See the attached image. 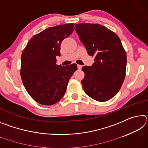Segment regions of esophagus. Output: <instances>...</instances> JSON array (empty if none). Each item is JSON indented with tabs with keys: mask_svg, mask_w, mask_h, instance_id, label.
<instances>
[{
	"mask_svg": "<svg viewBox=\"0 0 148 148\" xmlns=\"http://www.w3.org/2000/svg\"><path fill=\"white\" fill-rule=\"evenodd\" d=\"M77 69H78L79 70H80V69H82V65H79V64H77Z\"/></svg>",
	"mask_w": 148,
	"mask_h": 148,
	"instance_id": "34e87169",
	"label": "esophagus"
}]
</instances>
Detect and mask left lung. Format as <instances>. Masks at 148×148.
Returning a JSON list of instances; mask_svg holds the SVG:
<instances>
[{
  "label": "left lung",
  "instance_id": "8db88e82",
  "mask_svg": "<svg viewBox=\"0 0 148 148\" xmlns=\"http://www.w3.org/2000/svg\"><path fill=\"white\" fill-rule=\"evenodd\" d=\"M75 29L87 53L95 57L91 66L82 67L84 91L97 101H108L118 92L125 77L127 55L121 42L100 24H76Z\"/></svg>",
  "mask_w": 148,
  "mask_h": 148
}]
</instances>
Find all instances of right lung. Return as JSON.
<instances>
[{"mask_svg":"<svg viewBox=\"0 0 148 148\" xmlns=\"http://www.w3.org/2000/svg\"><path fill=\"white\" fill-rule=\"evenodd\" d=\"M74 23L49 27L34 35L21 54L20 74L25 88L38 103L56 104L66 92L67 85L77 70V64H56L61 56L62 41L74 31Z\"/></svg>","mask_w":148,"mask_h":148,"instance_id":"add662e5","label":"right lung"}]
</instances>
